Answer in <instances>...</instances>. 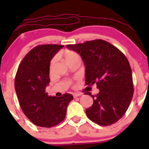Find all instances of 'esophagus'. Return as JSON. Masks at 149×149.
<instances>
[{
  "label": "esophagus",
  "mask_w": 149,
  "mask_h": 149,
  "mask_svg": "<svg viewBox=\"0 0 149 149\" xmlns=\"http://www.w3.org/2000/svg\"><path fill=\"white\" fill-rule=\"evenodd\" d=\"M81 95H82V94H80V93H74L73 95V97H74V98H76V97H77L81 96Z\"/></svg>",
  "instance_id": "esophagus-1"
}]
</instances>
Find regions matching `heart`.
<instances>
[{"label": "heart", "mask_w": 149, "mask_h": 149, "mask_svg": "<svg viewBox=\"0 0 149 149\" xmlns=\"http://www.w3.org/2000/svg\"><path fill=\"white\" fill-rule=\"evenodd\" d=\"M64 56L65 61H66V62L67 63V64L69 62H70V61L75 60V59H80L79 56H78V54H77L76 52H73V51H71V50H69V49L65 50V52L64 53ZM56 61H57V58L56 57L53 58L52 61H51L50 65H49V70H50V71H52L53 68H54V64H55L56 63Z\"/></svg>", "instance_id": "heart-1"}]
</instances>
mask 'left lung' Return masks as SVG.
I'll return each instance as SVG.
<instances>
[{"label":"left lung","mask_w":149,"mask_h":149,"mask_svg":"<svg viewBox=\"0 0 149 149\" xmlns=\"http://www.w3.org/2000/svg\"><path fill=\"white\" fill-rule=\"evenodd\" d=\"M82 57L85 66L86 85L97 84L100 90L92 107L85 113L92 122L108 126L118 121L127 110L134 93L132 69L127 57L105 40H94L67 45Z\"/></svg>","instance_id":"obj_1"}]
</instances>
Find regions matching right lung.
<instances>
[{"label": "right lung", "instance_id": "right-lung-1", "mask_svg": "<svg viewBox=\"0 0 149 149\" xmlns=\"http://www.w3.org/2000/svg\"><path fill=\"white\" fill-rule=\"evenodd\" d=\"M60 45H40L29 51L19 66L15 88L20 107L34 125L51 127L64 120L72 95L48 96L45 88L49 85L50 61L62 48Z\"/></svg>", "mask_w": 149, "mask_h": 149}]
</instances>
